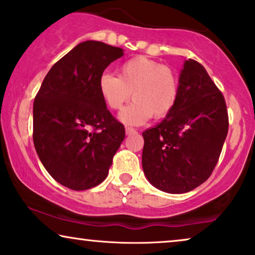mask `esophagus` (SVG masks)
Instances as JSON below:
<instances>
[{"label": "esophagus", "mask_w": 255, "mask_h": 255, "mask_svg": "<svg viewBox=\"0 0 255 255\" xmlns=\"http://www.w3.org/2000/svg\"><path fill=\"white\" fill-rule=\"evenodd\" d=\"M125 133H127L128 135H130V134H133V133H137V131L134 130L133 128H125Z\"/></svg>", "instance_id": "1"}]
</instances>
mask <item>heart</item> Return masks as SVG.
<instances>
[{
  "label": "heart",
  "instance_id": "1",
  "mask_svg": "<svg viewBox=\"0 0 255 255\" xmlns=\"http://www.w3.org/2000/svg\"><path fill=\"white\" fill-rule=\"evenodd\" d=\"M98 91L105 104L120 110L131 97L130 105L123 109L120 118L125 124L139 125L168 115L176 104L178 82L174 72L156 61L137 56L128 59L118 69V77L103 72L98 78Z\"/></svg>",
  "mask_w": 255,
  "mask_h": 255
}]
</instances>
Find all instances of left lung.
<instances>
[{
	"mask_svg": "<svg viewBox=\"0 0 255 255\" xmlns=\"http://www.w3.org/2000/svg\"><path fill=\"white\" fill-rule=\"evenodd\" d=\"M229 131L225 98L200 63L185 61L176 104L143 132L147 180L167 193L190 192L208 179Z\"/></svg>",
	"mask_w": 255,
	"mask_h": 255,
	"instance_id": "left-lung-1",
	"label": "left lung"
}]
</instances>
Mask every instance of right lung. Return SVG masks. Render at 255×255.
<instances>
[{
	"mask_svg": "<svg viewBox=\"0 0 255 255\" xmlns=\"http://www.w3.org/2000/svg\"><path fill=\"white\" fill-rule=\"evenodd\" d=\"M123 49L85 41L56 62L34 101V145L43 166L63 186L83 191L108 177L125 138L108 110L98 78Z\"/></svg>",
	"mask_w": 255,
	"mask_h": 255,
	"instance_id": "obj_1",
	"label": "right lung"
}]
</instances>
